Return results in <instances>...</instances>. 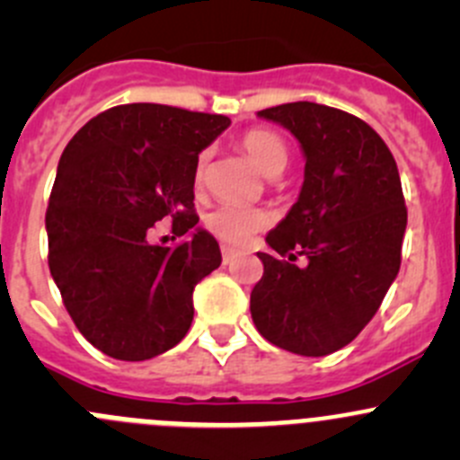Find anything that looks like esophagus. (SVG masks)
<instances>
[{"label":"esophagus","mask_w":460,"mask_h":460,"mask_svg":"<svg viewBox=\"0 0 460 460\" xmlns=\"http://www.w3.org/2000/svg\"><path fill=\"white\" fill-rule=\"evenodd\" d=\"M235 258H238V252H235V249H231V247H222V262H225V264H231V262H234Z\"/></svg>","instance_id":"1"}]
</instances>
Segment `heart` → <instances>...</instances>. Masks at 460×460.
I'll return each instance as SVG.
<instances>
[{
  "label": "heart",
  "instance_id": "heart-1",
  "mask_svg": "<svg viewBox=\"0 0 460 460\" xmlns=\"http://www.w3.org/2000/svg\"><path fill=\"white\" fill-rule=\"evenodd\" d=\"M240 146L247 151L258 171L267 178H276L282 173L289 160V148L285 140L278 133L267 131V128H252L243 136ZM207 164H208V151H202L196 160V169H193V184L202 187L204 178H207ZM271 225V216L262 208H244L234 207V204H220L213 211L204 216V226L211 235H216L220 243L231 244V247H243L247 244L258 231L267 229Z\"/></svg>",
  "mask_w": 460,
  "mask_h": 460
}]
</instances>
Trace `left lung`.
Wrapping results in <instances>:
<instances>
[{
  "label": "left lung",
  "instance_id": "1",
  "mask_svg": "<svg viewBox=\"0 0 460 460\" xmlns=\"http://www.w3.org/2000/svg\"><path fill=\"white\" fill-rule=\"evenodd\" d=\"M258 118L294 133L307 162L298 202L267 235L276 256L258 253L252 318L280 349L333 354L374 318L401 269L407 208L396 160L367 122L341 109L291 102Z\"/></svg>",
  "mask_w": 460,
  "mask_h": 460
}]
</instances>
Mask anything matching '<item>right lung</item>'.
<instances>
[{
    "instance_id": "1",
    "label": "right lung",
    "mask_w": 460,
    "mask_h": 460,
    "mask_svg": "<svg viewBox=\"0 0 460 460\" xmlns=\"http://www.w3.org/2000/svg\"><path fill=\"white\" fill-rule=\"evenodd\" d=\"M229 124L140 102L88 119L64 148L46 211L50 276L82 336L111 358L148 360L187 336L193 289L222 262L217 240L196 229L193 169ZM162 217L192 238L151 243Z\"/></svg>"
}]
</instances>
